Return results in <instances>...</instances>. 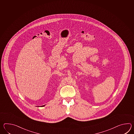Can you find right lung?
<instances>
[{
	"instance_id": "obj_1",
	"label": "right lung",
	"mask_w": 134,
	"mask_h": 134,
	"mask_svg": "<svg viewBox=\"0 0 134 134\" xmlns=\"http://www.w3.org/2000/svg\"><path fill=\"white\" fill-rule=\"evenodd\" d=\"M45 105H43V106H41V107H43V106H44Z\"/></svg>"
}]
</instances>
